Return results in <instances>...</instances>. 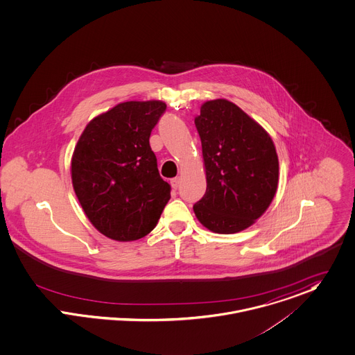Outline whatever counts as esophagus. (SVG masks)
Masks as SVG:
<instances>
[{
    "mask_svg": "<svg viewBox=\"0 0 355 355\" xmlns=\"http://www.w3.org/2000/svg\"><path fill=\"white\" fill-rule=\"evenodd\" d=\"M170 184H171V187H173L174 189H178L180 185H181V178H180V177H175V178H173V180L170 181Z\"/></svg>",
    "mask_w": 355,
    "mask_h": 355,
    "instance_id": "obj_1",
    "label": "esophagus"
}]
</instances>
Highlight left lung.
I'll list each match as a JSON object with an SVG mask.
<instances>
[{
    "label": "left lung",
    "instance_id": "obj_1",
    "mask_svg": "<svg viewBox=\"0 0 355 355\" xmlns=\"http://www.w3.org/2000/svg\"><path fill=\"white\" fill-rule=\"evenodd\" d=\"M207 189L193 205L208 230L233 234L248 229L275 196L279 162L268 133L236 105L205 102L195 119Z\"/></svg>",
    "mask_w": 355,
    "mask_h": 355
}]
</instances>
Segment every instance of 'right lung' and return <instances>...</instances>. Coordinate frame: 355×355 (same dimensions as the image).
Here are the masks:
<instances>
[{"instance_id":"obj_1","label":"right lung","mask_w":355,"mask_h":355,"mask_svg":"<svg viewBox=\"0 0 355 355\" xmlns=\"http://www.w3.org/2000/svg\"><path fill=\"white\" fill-rule=\"evenodd\" d=\"M166 112L160 101L125 102L84 129L72 158V182L89 222L116 241L147 236L170 200L150 136Z\"/></svg>"}]
</instances>
